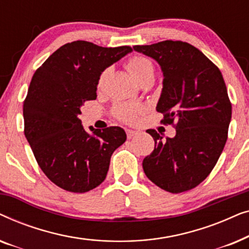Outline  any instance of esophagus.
Here are the masks:
<instances>
[{"label": "esophagus", "mask_w": 249, "mask_h": 249, "mask_svg": "<svg viewBox=\"0 0 249 249\" xmlns=\"http://www.w3.org/2000/svg\"><path fill=\"white\" fill-rule=\"evenodd\" d=\"M127 137L130 139V138H132L134 137V136H136L137 135V131H135V130H131V129H127Z\"/></svg>", "instance_id": "obj_1"}]
</instances>
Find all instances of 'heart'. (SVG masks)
Wrapping results in <instances>:
<instances>
[{"label":"heart","instance_id":"1","mask_svg":"<svg viewBox=\"0 0 249 249\" xmlns=\"http://www.w3.org/2000/svg\"><path fill=\"white\" fill-rule=\"evenodd\" d=\"M127 69L131 76L138 81L139 84L145 83L148 80H154L155 76V68L152 61L145 56H134L128 61ZM108 70H105L101 74L98 79V86H103L105 79H107ZM142 110V107L138 104L131 103H117L114 107V114L124 122H134L137 119L139 112Z\"/></svg>","mask_w":249,"mask_h":249}]
</instances>
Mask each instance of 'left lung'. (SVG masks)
I'll return each mask as SVG.
<instances>
[{
    "instance_id": "obj_1",
    "label": "left lung",
    "mask_w": 249,
    "mask_h": 249,
    "mask_svg": "<svg viewBox=\"0 0 249 249\" xmlns=\"http://www.w3.org/2000/svg\"><path fill=\"white\" fill-rule=\"evenodd\" d=\"M134 50L161 67L163 88L156 111L164 114L163 124L176 122L173 138L147 130L155 147L142 169L163 190L187 192L206 179L226 145L231 103L223 77L212 61L186 42L163 40Z\"/></svg>"
}]
</instances>
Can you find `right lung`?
<instances>
[{"instance_id":"1","label":"right lung","mask_w":249,"mask_h":249,"mask_svg":"<svg viewBox=\"0 0 249 249\" xmlns=\"http://www.w3.org/2000/svg\"><path fill=\"white\" fill-rule=\"evenodd\" d=\"M131 51L76 40L34 73L23 102L25 136L40 169L60 188L86 193L100 186L112 154L127 139L120 127H89V134L78 115L85 102L96 100L102 72Z\"/></svg>"}]
</instances>
